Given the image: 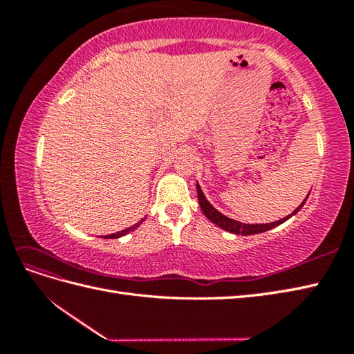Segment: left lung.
I'll return each instance as SVG.
<instances>
[{"label":"left lung","mask_w":354,"mask_h":354,"mask_svg":"<svg viewBox=\"0 0 354 354\" xmlns=\"http://www.w3.org/2000/svg\"><path fill=\"white\" fill-rule=\"evenodd\" d=\"M196 189H198V199H199V205H201V209L202 213H204L207 216V219L212 221L213 223H216L217 227H221L222 230L225 231H230L232 232V234H242V236H251V234H259V232H265L268 230H272L275 227H278V225H281L283 222H286L289 219V217H292L293 214H297L299 209H301V207L306 204V201L309 196H306V199L303 201V204L299 205L295 212H293L292 214L283 217V219L277 221V222H270V223H255V225H250V223H242V222H237L234 219H230V217L223 216L221 212H217V209L209 204V202L207 201V198L204 196V193H202L199 184H196Z\"/></svg>","instance_id":"obj_1"}]
</instances>
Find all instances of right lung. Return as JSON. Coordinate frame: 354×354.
Returning <instances> with one entry per match:
<instances>
[{
    "label": "right lung",
    "instance_id": "1",
    "mask_svg": "<svg viewBox=\"0 0 354 354\" xmlns=\"http://www.w3.org/2000/svg\"><path fill=\"white\" fill-rule=\"evenodd\" d=\"M142 222V221H141ZM140 222V223H141ZM135 227H138V223L137 225H133V227H131V228H126V230H123V231H118V232H115V234H109V236H106L104 239H118V237H122V236H126L127 232H131Z\"/></svg>",
    "mask_w": 354,
    "mask_h": 354
}]
</instances>
